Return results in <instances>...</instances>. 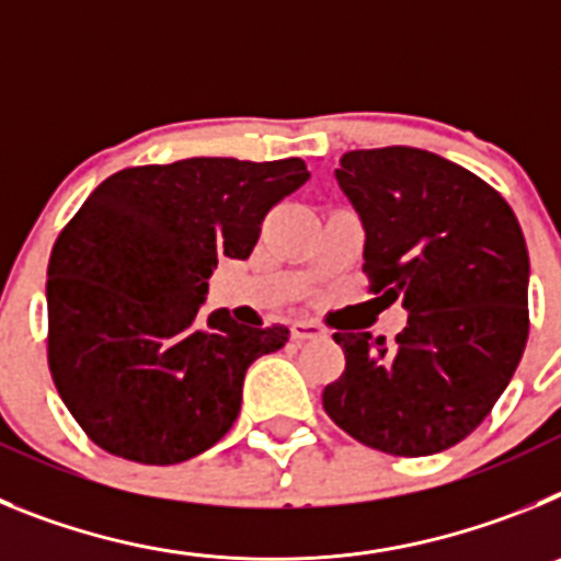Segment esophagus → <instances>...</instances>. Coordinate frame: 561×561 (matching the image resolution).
<instances>
[{"label": "esophagus", "mask_w": 561, "mask_h": 561, "mask_svg": "<svg viewBox=\"0 0 561 561\" xmlns=\"http://www.w3.org/2000/svg\"><path fill=\"white\" fill-rule=\"evenodd\" d=\"M320 336H325V331L317 323H311V320H295V323H291V340L304 342V340H320Z\"/></svg>", "instance_id": "obj_1"}]
</instances>
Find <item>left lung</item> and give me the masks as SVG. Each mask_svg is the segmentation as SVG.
<instances>
[{
	"label": "left lung",
	"instance_id": "obj_1",
	"mask_svg": "<svg viewBox=\"0 0 561 561\" xmlns=\"http://www.w3.org/2000/svg\"><path fill=\"white\" fill-rule=\"evenodd\" d=\"M365 230V275L408 325L334 340L345 370L323 390L336 427L379 453L455 447L489 415L528 340V250L517 216L472 171L421 148L342 153L334 171Z\"/></svg>",
	"mask_w": 561,
	"mask_h": 561
}]
</instances>
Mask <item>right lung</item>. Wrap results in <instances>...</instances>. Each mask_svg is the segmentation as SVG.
Instances as JSON below:
<instances>
[{
	"instance_id": "right-lung-1",
	"label": "right lung",
	"mask_w": 561,
	"mask_h": 561,
	"mask_svg": "<svg viewBox=\"0 0 561 561\" xmlns=\"http://www.w3.org/2000/svg\"><path fill=\"white\" fill-rule=\"evenodd\" d=\"M309 180L306 162L191 157L126 168L89 193L47 270L49 370L98 447L171 466L225 438L244 374L286 325L202 314L219 257H250L264 216Z\"/></svg>"
}]
</instances>
